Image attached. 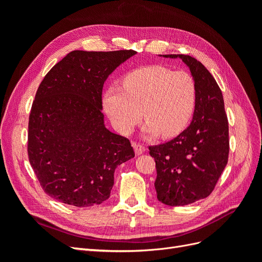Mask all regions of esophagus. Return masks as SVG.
Listing matches in <instances>:
<instances>
[{
	"mask_svg": "<svg viewBox=\"0 0 262 262\" xmlns=\"http://www.w3.org/2000/svg\"><path fill=\"white\" fill-rule=\"evenodd\" d=\"M132 146L134 148V152H136L137 155H141L145 152V147L143 145H140L137 143H132Z\"/></svg>",
	"mask_w": 262,
	"mask_h": 262,
	"instance_id": "obj_1",
	"label": "esophagus"
}]
</instances>
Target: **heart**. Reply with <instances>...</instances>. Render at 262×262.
I'll return each instance as SVG.
<instances>
[{
	"label": "heart",
	"mask_w": 262,
	"mask_h": 262,
	"mask_svg": "<svg viewBox=\"0 0 262 262\" xmlns=\"http://www.w3.org/2000/svg\"><path fill=\"white\" fill-rule=\"evenodd\" d=\"M195 98V84L189 73L153 66L129 73L122 89L109 86L102 102L119 133L129 134L144 115L143 137L153 139L160 133L173 137L184 130L192 118Z\"/></svg>",
	"instance_id": "1"
}]
</instances>
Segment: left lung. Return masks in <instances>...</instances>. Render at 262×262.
Returning a JSON list of instances; mask_svg holds the SVG:
<instances>
[{
    "mask_svg": "<svg viewBox=\"0 0 262 262\" xmlns=\"http://www.w3.org/2000/svg\"><path fill=\"white\" fill-rule=\"evenodd\" d=\"M162 57L184 62L196 90L194 113L188 128L167 143L149 147L156 163L154 185L158 201L180 207L213 191L228 160V121L223 95L201 62L185 54Z\"/></svg>",
    "mask_w": 262,
    "mask_h": 262,
    "instance_id": "1",
    "label": "left lung"
}]
</instances>
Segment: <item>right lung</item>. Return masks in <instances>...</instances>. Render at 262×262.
<instances>
[{"mask_svg": "<svg viewBox=\"0 0 262 262\" xmlns=\"http://www.w3.org/2000/svg\"><path fill=\"white\" fill-rule=\"evenodd\" d=\"M137 52L74 50L39 85L29 115L28 157L46 193L74 207L110 196L118 165L134 157L129 140L109 131L102 87Z\"/></svg>", "mask_w": 262, "mask_h": 262, "instance_id": "1", "label": "right lung"}]
</instances>
